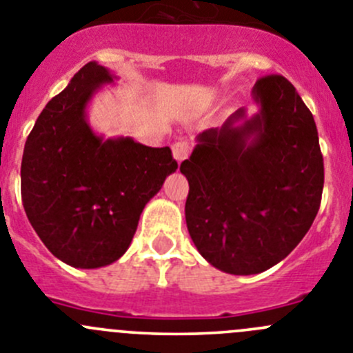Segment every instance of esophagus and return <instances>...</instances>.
Returning a JSON list of instances; mask_svg holds the SVG:
<instances>
[{
	"label": "esophagus",
	"instance_id": "esophagus-1",
	"mask_svg": "<svg viewBox=\"0 0 353 353\" xmlns=\"http://www.w3.org/2000/svg\"><path fill=\"white\" fill-rule=\"evenodd\" d=\"M190 151H192V146H190V143H188V141H179V143H176L172 146V154L177 161L186 160L188 154H190Z\"/></svg>",
	"mask_w": 353,
	"mask_h": 353
}]
</instances>
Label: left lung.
Instances as JSON below:
<instances>
[{
    "label": "left lung",
    "instance_id": "left-lung-1",
    "mask_svg": "<svg viewBox=\"0 0 353 353\" xmlns=\"http://www.w3.org/2000/svg\"><path fill=\"white\" fill-rule=\"evenodd\" d=\"M252 97L258 114L244 121L239 110L221 128L202 132L181 163L190 236L210 265L232 275L281 263L310 230L324 188L314 114L291 81L259 78Z\"/></svg>",
    "mask_w": 353,
    "mask_h": 353
}]
</instances>
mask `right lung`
<instances>
[{
    "mask_svg": "<svg viewBox=\"0 0 353 353\" xmlns=\"http://www.w3.org/2000/svg\"><path fill=\"white\" fill-rule=\"evenodd\" d=\"M111 81L106 68L85 64L41 111L22 154L21 192L29 223L48 251L74 268L120 259L144 205L177 169L169 146L95 136L85 110Z\"/></svg>",
    "mask_w": 353,
    "mask_h": 353,
    "instance_id": "right-lung-1",
    "label": "right lung"
}]
</instances>
